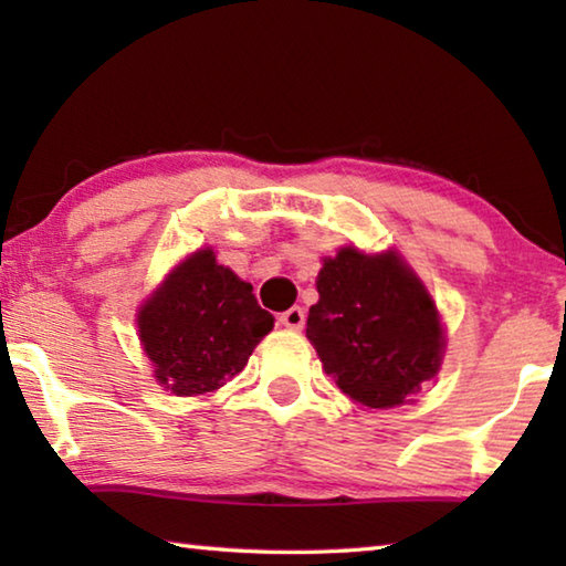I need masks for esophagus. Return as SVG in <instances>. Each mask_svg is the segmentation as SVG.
Here are the masks:
<instances>
[{
	"label": "esophagus",
	"mask_w": 566,
	"mask_h": 566,
	"mask_svg": "<svg viewBox=\"0 0 566 566\" xmlns=\"http://www.w3.org/2000/svg\"><path fill=\"white\" fill-rule=\"evenodd\" d=\"M280 322L284 324L286 329H302L304 322H306V312L302 306H292V310H286L280 314Z\"/></svg>",
	"instance_id": "obj_1"
}]
</instances>
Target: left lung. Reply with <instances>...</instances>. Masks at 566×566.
I'll return each mask as SVG.
<instances>
[{"label": "left lung", "instance_id": "1", "mask_svg": "<svg viewBox=\"0 0 566 566\" xmlns=\"http://www.w3.org/2000/svg\"><path fill=\"white\" fill-rule=\"evenodd\" d=\"M317 292L306 337L344 395L389 409L437 375L444 339L432 296L395 254L342 249L324 260Z\"/></svg>", "mask_w": 566, "mask_h": 566}]
</instances>
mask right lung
<instances>
[{"instance_id": "right-lung-1", "label": "right lung", "mask_w": 566, "mask_h": 566, "mask_svg": "<svg viewBox=\"0 0 566 566\" xmlns=\"http://www.w3.org/2000/svg\"><path fill=\"white\" fill-rule=\"evenodd\" d=\"M272 327L274 317L256 304L252 284L217 264L212 249L179 264L139 314L155 377L177 397L224 387Z\"/></svg>"}]
</instances>
